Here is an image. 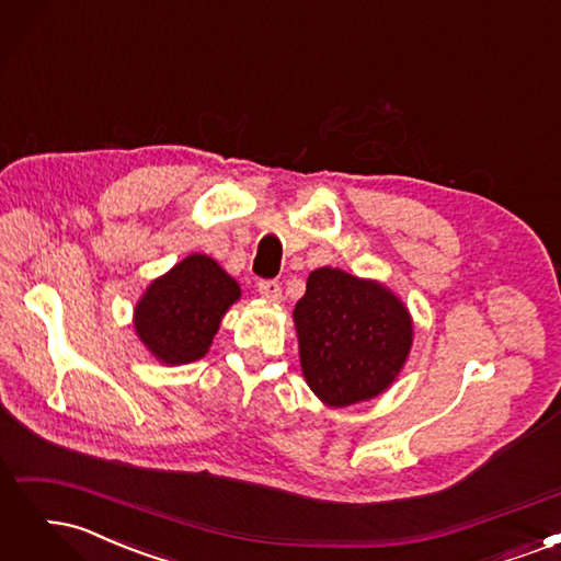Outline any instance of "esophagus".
Returning a JSON list of instances; mask_svg holds the SVG:
<instances>
[{"label": "esophagus", "instance_id": "1", "mask_svg": "<svg viewBox=\"0 0 561 561\" xmlns=\"http://www.w3.org/2000/svg\"><path fill=\"white\" fill-rule=\"evenodd\" d=\"M257 290L266 301H274V304L280 301V297H283V287L278 280H260Z\"/></svg>", "mask_w": 561, "mask_h": 561}]
</instances>
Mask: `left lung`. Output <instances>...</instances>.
<instances>
[{
  "label": "left lung",
  "mask_w": 561,
  "mask_h": 561,
  "mask_svg": "<svg viewBox=\"0 0 561 561\" xmlns=\"http://www.w3.org/2000/svg\"><path fill=\"white\" fill-rule=\"evenodd\" d=\"M293 318L304 379L330 407L383 393L414 339L410 311L388 287L332 266L311 271Z\"/></svg>",
  "instance_id": "8db88e82"
}]
</instances>
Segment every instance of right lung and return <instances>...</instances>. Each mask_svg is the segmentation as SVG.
Wrapping results in <instances>:
<instances>
[{
	"label": "right lung",
	"mask_w": 561,
	"mask_h": 561,
	"mask_svg": "<svg viewBox=\"0 0 561 561\" xmlns=\"http://www.w3.org/2000/svg\"><path fill=\"white\" fill-rule=\"evenodd\" d=\"M241 287L208 254H190L151 280L135 304L133 325L159 363L186 365L208 353Z\"/></svg>",
	"instance_id": "add662e5"
}]
</instances>
